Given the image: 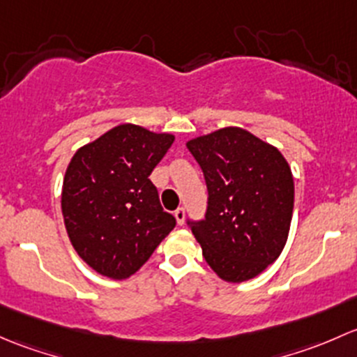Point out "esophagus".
Masks as SVG:
<instances>
[{"label": "esophagus", "mask_w": 357, "mask_h": 357, "mask_svg": "<svg viewBox=\"0 0 357 357\" xmlns=\"http://www.w3.org/2000/svg\"><path fill=\"white\" fill-rule=\"evenodd\" d=\"M175 218H177L178 225H183V223H185V209L183 208L175 209Z\"/></svg>", "instance_id": "obj_1"}]
</instances>
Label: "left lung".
<instances>
[{"instance_id": "left-lung-1", "label": "left lung", "mask_w": 357, "mask_h": 357, "mask_svg": "<svg viewBox=\"0 0 357 357\" xmlns=\"http://www.w3.org/2000/svg\"><path fill=\"white\" fill-rule=\"evenodd\" d=\"M187 149L208 187L204 220L189 222L206 263L232 284L258 277L289 237L294 178L287 160L241 127L190 139Z\"/></svg>"}]
</instances>
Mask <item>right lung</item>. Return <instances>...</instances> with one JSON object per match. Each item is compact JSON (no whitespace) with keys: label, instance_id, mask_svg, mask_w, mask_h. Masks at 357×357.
<instances>
[{"label":"right lung","instance_id":"add662e5","mask_svg":"<svg viewBox=\"0 0 357 357\" xmlns=\"http://www.w3.org/2000/svg\"><path fill=\"white\" fill-rule=\"evenodd\" d=\"M175 135L122 123L77 149L61 189V213L73 249L94 271L127 278L174 230L149 180Z\"/></svg>","mask_w":357,"mask_h":357}]
</instances>
